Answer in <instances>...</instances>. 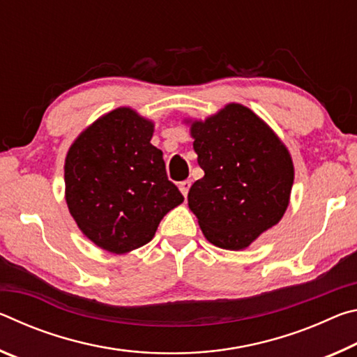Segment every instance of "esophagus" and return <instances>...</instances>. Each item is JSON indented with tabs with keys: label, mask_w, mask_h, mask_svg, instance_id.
Listing matches in <instances>:
<instances>
[{
	"label": "esophagus",
	"mask_w": 357,
	"mask_h": 357,
	"mask_svg": "<svg viewBox=\"0 0 357 357\" xmlns=\"http://www.w3.org/2000/svg\"><path fill=\"white\" fill-rule=\"evenodd\" d=\"M190 181L189 179H185V181H181V183L178 184V187H179V190H181V193H183L184 197H187V193H189V189H190Z\"/></svg>",
	"instance_id": "obj_1"
}]
</instances>
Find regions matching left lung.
<instances>
[{"mask_svg": "<svg viewBox=\"0 0 357 357\" xmlns=\"http://www.w3.org/2000/svg\"><path fill=\"white\" fill-rule=\"evenodd\" d=\"M204 176L187 202L211 244L247 249L285 214L294 181L291 154L250 108L227 104L204 121L185 119Z\"/></svg>", "mask_w": 357, "mask_h": 357, "instance_id": "1", "label": "left lung"}]
</instances>
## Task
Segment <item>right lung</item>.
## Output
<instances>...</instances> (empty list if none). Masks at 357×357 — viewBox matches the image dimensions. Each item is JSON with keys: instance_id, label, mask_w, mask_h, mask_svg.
I'll return each instance as SVG.
<instances>
[{"instance_id": "add662e5", "label": "right lung", "mask_w": 357, "mask_h": 357, "mask_svg": "<svg viewBox=\"0 0 357 357\" xmlns=\"http://www.w3.org/2000/svg\"><path fill=\"white\" fill-rule=\"evenodd\" d=\"M153 132V121L119 107L88 126L66 155L70 215L91 243L116 255L148 244L184 202L167 178L162 151L151 144Z\"/></svg>"}]
</instances>
